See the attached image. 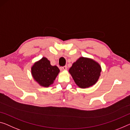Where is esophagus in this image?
<instances>
[{
	"label": "esophagus",
	"instance_id": "obj_1",
	"mask_svg": "<svg viewBox=\"0 0 130 130\" xmlns=\"http://www.w3.org/2000/svg\"><path fill=\"white\" fill-rule=\"evenodd\" d=\"M61 69H62L63 70H67V66H63V67H62V68H61Z\"/></svg>",
	"mask_w": 130,
	"mask_h": 130
}]
</instances>
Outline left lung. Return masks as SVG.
Instances as JSON below:
<instances>
[{
  "mask_svg": "<svg viewBox=\"0 0 130 130\" xmlns=\"http://www.w3.org/2000/svg\"><path fill=\"white\" fill-rule=\"evenodd\" d=\"M101 71L102 68L98 62L85 57L77 60L69 70L76 85L83 89L94 85L101 76Z\"/></svg>",
  "mask_w": 130,
  "mask_h": 130,
  "instance_id": "1",
  "label": "left lung"
}]
</instances>
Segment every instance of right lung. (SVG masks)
Returning <instances> with one entry per match:
<instances>
[{"label": "right lung", "mask_w": 130, "mask_h": 130, "mask_svg": "<svg viewBox=\"0 0 130 130\" xmlns=\"http://www.w3.org/2000/svg\"><path fill=\"white\" fill-rule=\"evenodd\" d=\"M31 70L33 79L43 87L52 85L60 73L59 68L56 66H52L50 61L45 57L35 61Z\"/></svg>", "instance_id": "add662e5"}]
</instances>
